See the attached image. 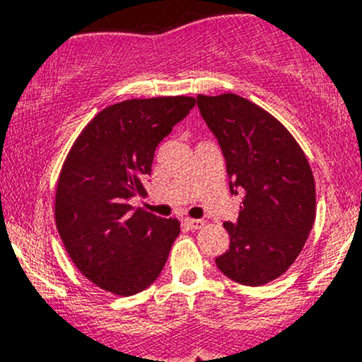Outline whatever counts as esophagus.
Wrapping results in <instances>:
<instances>
[{
	"mask_svg": "<svg viewBox=\"0 0 362 362\" xmlns=\"http://www.w3.org/2000/svg\"><path fill=\"white\" fill-rule=\"evenodd\" d=\"M185 226L190 228V230H201L202 226H204V221L202 219H192V218H185L184 219Z\"/></svg>",
	"mask_w": 362,
	"mask_h": 362,
	"instance_id": "34e87169",
	"label": "esophagus"
}]
</instances>
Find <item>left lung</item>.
<instances>
[{
    "mask_svg": "<svg viewBox=\"0 0 362 362\" xmlns=\"http://www.w3.org/2000/svg\"><path fill=\"white\" fill-rule=\"evenodd\" d=\"M197 105L221 146L231 194H243L238 221L224 223L230 248L216 265L240 284L264 286L293 265L313 228L310 163L288 129L247 98L197 95Z\"/></svg>",
    "mask_w": 362,
    "mask_h": 362,
    "instance_id": "obj_1",
    "label": "left lung"
}]
</instances>
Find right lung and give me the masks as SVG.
Returning <instances> with one entry per match:
<instances>
[{
  "instance_id": "1",
  "label": "right lung",
  "mask_w": 362,
  "mask_h": 362,
  "mask_svg": "<svg viewBox=\"0 0 362 362\" xmlns=\"http://www.w3.org/2000/svg\"><path fill=\"white\" fill-rule=\"evenodd\" d=\"M194 105V97L114 103L69 149L57 180L56 226L73 264L98 288L132 296L163 271L180 223L132 209L129 199L146 195L156 146Z\"/></svg>"
}]
</instances>
